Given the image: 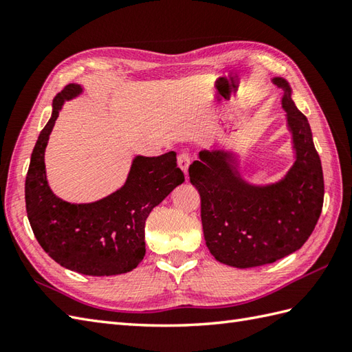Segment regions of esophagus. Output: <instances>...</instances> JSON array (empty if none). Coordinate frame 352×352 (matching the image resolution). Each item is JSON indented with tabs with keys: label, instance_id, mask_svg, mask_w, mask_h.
Listing matches in <instances>:
<instances>
[{
	"label": "esophagus",
	"instance_id": "obj_1",
	"mask_svg": "<svg viewBox=\"0 0 352 352\" xmlns=\"http://www.w3.org/2000/svg\"><path fill=\"white\" fill-rule=\"evenodd\" d=\"M178 168H180L184 175H188V170H189V166H190V154L189 153H182L180 155H178Z\"/></svg>",
	"mask_w": 352,
	"mask_h": 352
}]
</instances>
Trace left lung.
<instances>
[{
    "mask_svg": "<svg viewBox=\"0 0 352 352\" xmlns=\"http://www.w3.org/2000/svg\"><path fill=\"white\" fill-rule=\"evenodd\" d=\"M283 89L295 160L281 180L254 184L245 180L233 151L203 149L189 168L190 183L201 197V222L212 256L223 265L256 267L301 248L322 212V164L310 124L292 100L287 80L274 77Z\"/></svg>",
    "mask_w": 352,
    "mask_h": 352,
    "instance_id": "obj_1",
    "label": "left lung"
}]
</instances>
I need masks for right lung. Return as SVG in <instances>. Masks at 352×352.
<instances>
[{"instance_id": "1", "label": "right lung", "mask_w": 352, "mask_h": 352, "mask_svg": "<svg viewBox=\"0 0 352 352\" xmlns=\"http://www.w3.org/2000/svg\"><path fill=\"white\" fill-rule=\"evenodd\" d=\"M68 85L52 101V113L32 153L25 178V207L33 233L58 265L78 274L104 276L133 271L145 256V222L177 186L184 182L177 153L136 155L125 183L94 203H68L51 190L45 149L66 101L83 94Z\"/></svg>"}]
</instances>
